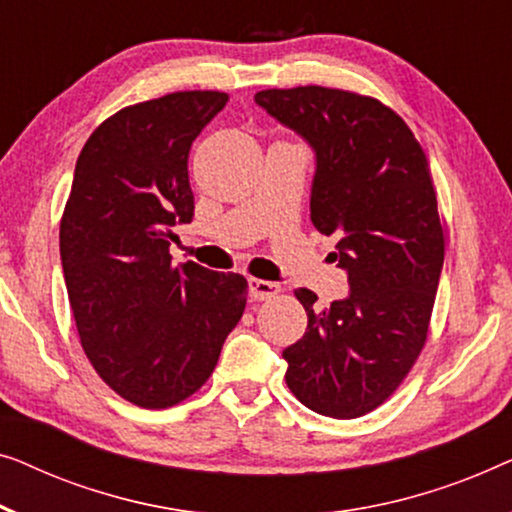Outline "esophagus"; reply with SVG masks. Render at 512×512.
<instances>
[{
  "label": "esophagus",
  "mask_w": 512,
  "mask_h": 512,
  "mask_svg": "<svg viewBox=\"0 0 512 512\" xmlns=\"http://www.w3.org/2000/svg\"><path fill=\"white\" fill-rule=\"evenodd\" d=\"M248 290H250V297H253L255 301H266V299L276 297V294L280 292V285L271 283V280L250 278L248 280Z\"/></svg>",
  "instance_id": "obj_1"
}]
</instances>
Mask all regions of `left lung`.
<instances>
[{"label":"left lung","instance_id":"8db88e82","mask_svg":"<svg viewBox=\"0 0 512 512\" xmlns=\"http://www.w3.org/2000/svg\"><path fill=\"white\" fill-rule=\"evenodd\" d=\"M255 102L315 150L311 220L336 236L348 299L313 308L294 290L308 327L283 350L287 387L315 413L352 420L403 383L427 341L445 236L427 155L410 127L378 99L299 85Z\"/></svg>","mask_w":512,"mask_h":512}]
</instances>
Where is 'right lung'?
<instances>
[{
	"label": "right lung",
	"instance_id": "add662e5",
	"mask_svg": "<svg viewBox=\"0 0 512 512\" xmlns=\"http://www.w3.org/2000/svg\"><path fill=\"white\" fill-rule=\"evenodd\" d=\"M227 102L185 90L125 106L78 155L60 220L64 283L90 364L134 406L192 397L246 311V278L169 255L174 227L194 215L192 141Z\"/></svg>",
	"mask_w": 512,
	"mask_h": 512
}]
</instances>
